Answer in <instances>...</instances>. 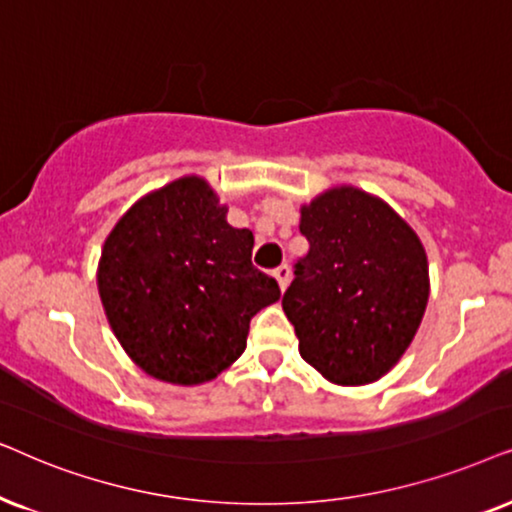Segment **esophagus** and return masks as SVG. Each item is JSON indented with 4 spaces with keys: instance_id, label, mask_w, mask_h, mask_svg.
I'll return each instance as SVG.
<instances>
[{
    "instance_id": "esophagus-1",
    "label": "esophagus",
    "mask_w": 512,
    "mask_h": 512,
    "mask_svg": "<svg viewBox=\"0 0 512 512\" xmlns=\"http://www.w3.org/2000/svg\"><path fill=\"white\" fill-rule=\"evenodd\" d=\"M274 276H276L278 285H281V290L288 288V283H290V267H288V264H281V267H276Z\"/></svg>"
}]
</instances>
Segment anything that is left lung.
Listing matches in <instances>:
<instances>
[{
  "mask_svg": "<svg viewBox=\"0 0 512 512\" xmlns=\"http://www.w3.org/2000/svg\"><path fill=\"white\" fill-rule=\"evenodd\" d=\"M309 252L295 262L283 311L299 353L327 381L363 386L398 363L428 302L424 245L384 201L353 187L302 208Z\"/></svg>",
  "mask_w": 512,
  "mask_h": 512,
  "instance_id": "left-lung-1",
  "label": "left lung"
}]
</instances>
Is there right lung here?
Wrapping results in <instances>:
<instances>
[{"mask_svg":"<svg viewBox=\"0 0 512 512\" xmlns=\"http://www.w3.org/2000/svg\"><path fill=\"white\" fill-rule=\"evenodd\" d=\"M250 229L227 224L201 177H182L121 217L98 290L114 335L149 377L192 386L245 351L250 320L281 297L252 264Z\"/></svg>","mask_w":512,"mask_h":512,"instance_id":"obj_1","label":"right lung"}]
</instances>
